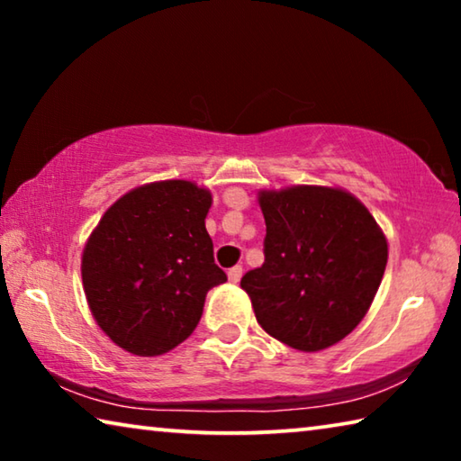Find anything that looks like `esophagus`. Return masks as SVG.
I'll return each mask as SVG.
<instances>
[{
  "mask_svg": "<svg viewBox=\"0 0 461 461\" xmlns=\"http://www.w3.org/2000/svg\"><path fill=\"white\" fill-rule=\"evenodd\" d=\"M228 276H230L231 283H240V278H241V267H233V268H230Z\"/></svg>",
  "mask_w": 461,
  "mask_h": 461,
  "instance_id": "1",
  "label": "esophagus"
}]
</instances>
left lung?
I'll use <instances>...</instances> for the list:
<instances>
[{
  "label": "left lung",
  "instance_id": "left-lung-1",
  "mask_svg": "<svg viewBox=\"0 0 461 461\" xmlns=\"http://www.w3.org/2000/svg\"><path fill=\"white\" fill-rule=\"evenodd\" d=\"M264 264L240 286L262 330L299 352L352 333L384 276L388 241L368 207L339 186L260 189Z\"/></svg>",
  "mask_w": 461,
  "mask_h": 461
}]
</instances>
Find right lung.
<instances>
[{"instance_id":"1","label":"right lung","mask_w":461,"mask_h":461,"mask_svg":"<svg viewBox=\"0 0 461 461\" xmlns=\"http://www.w3.org/2000/svg\"><path fill=\"white\" fill-rule=\"evenodd\" d=\"M212 191L193 181L148 183L113 203L87 238L81 276L109 339L162 356L194 331L209 288L228 280L205 230Z\"/></svg>"}]
</instances>
